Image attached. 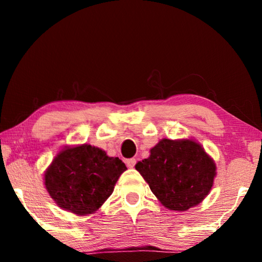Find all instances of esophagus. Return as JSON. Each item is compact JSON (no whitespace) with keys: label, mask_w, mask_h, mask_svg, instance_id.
<instances>
[{"label":"esophagus","mask_w":262,"mask_h":262,"mask_svg":"<svg viewBox=\"0 0 262 262\" xmlns=\"http://www.w3.org/2000/svg\"><path fill=\"white\" fill-rule=\"evenodd\" d=\"M126 164H127V166H128V167L133 168V167L135 166V164H136V159H135V158H129V159H127V161H126Z\"/></svg>","instance_id":"obj_1"}]
</instances>
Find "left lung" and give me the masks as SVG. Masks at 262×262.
I'll return each mask as SVG.
<instances>
[{
	"instance_id": "1",
	"label": "left lung",
	"mask_w": 262,
	"mask_h": 262,
	"mask_svg": "<svg viewBox=\"0 0 262 262\" xmlns=\"http://www.w3.org/2000/svg\"><path fill=\"white\" fill-rule=\"evenodd\" d=\"M135 168L162 205L177 211L202 202L216 177L215 162L193 140L163 139Z\"/></svg>"
}]
</instances>
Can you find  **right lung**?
I'll return each mask as SVG.
<instances>
[{
	"mask_svg": "<svg viewBox=\"0 0 262 262\" xmlns=\"http://www.w3.org/2000/svg\"><path fill=\"white\" fill-rule=\"evenodd\" d=\"M126 170L121 159L90 144L66 147L46 170L45 186L62 209L90 215L107 200Z\"/></svg>",
	"mask_w": 262,
	"mask_h": 262,
	"instance_id": "add662e5",
	"label": "right lung"
}]
</instances>
